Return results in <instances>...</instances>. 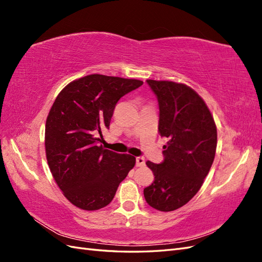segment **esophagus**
<instances>
[{
  "mask_svg": "<svg viewBox=\"0 0 262 262\" xmlns=\"http://www.w3.org/2000/svg\"><path fill=\"white\" fill-rule=\"evenodd\" d=\"M136 162H137V166H138V167H141V166H144V165H145V160H144V157H142V156L137 157Z\"/></svg>",
  "mask_w": 262,
  "mask_h": 262,
  "instance_id": "obj_1",
  "label": "esophagus"
}]
</instances>
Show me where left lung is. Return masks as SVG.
Returning a JSON list of instances; mask_svg holds the SVG:
<instances>
[{
	"label": "left lung",
	"instance_id": "1",
	"mask_svg": "<svg viewBox=\"0 0 262 262\" xmlns=\"http://www.w3.org/2000/svg\"><path fill=\"white\" fill-rule=\"evenodd\" d=\"M146 83L158 101V131L168 142L162 163L146 162L155 178L144 189V198L152 208L169 212L189 202L201 188L215 156L216 126L203 99L187 85Z\"/></svg>",
	"mask_w": 262,
	"mask_h": 262
}]
</instances>
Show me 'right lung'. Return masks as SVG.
<instances>
[{
	"instance_id": "add662e5",
	"label": "right lung",
	"mask_w": 262,
	"mask_h": 262,
	"mask_svg": "<svg viewBox=\"0 0 262 262\" xmlns=\"http://www.w3.org/2000/svg\"><path fill=\"white\" fill-rule=\"evenodd\" d=\"M142 84L92 74L70 83L55 98L46 122L47 161L75 207L87 211L106 207L136 165V157L98 146L95 134L109 129L118 100Z\"/></svg>"
}]
</instances>
